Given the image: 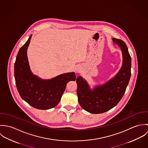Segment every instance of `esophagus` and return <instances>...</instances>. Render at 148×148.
<instances>
[{
	"mask_svg": "<svg viewBox=\"0 0 148 148\" xmlns=\"http://www.w3.org/2000/svg\"><path fill=\"white\" fill-rule=\"evenodd\" d=\"M75 71H76V72L79 73V72H80L81 71V68L80 66H77L76 68V69H75Z\"/></svg>",
	"mask_w": 148,
	"mask_h": 148,
	"instance_id": "obj_1",
	"label": "esophagus"
}]
</instances>
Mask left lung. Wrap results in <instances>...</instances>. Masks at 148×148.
I'll use <instances>...</instances> for the list:
<instances>
[{
    "mask_svg": "<svg viewBox=\"0 0 148 148\" xmlns=\"http://www.w3.org/2000/svg\"><path fill=\"white\" fill-rule=\"evenodd\" d=\"M112 40L120 47L123 58V65L116 75L93 90L82 76L76 79L79 103L85 110L90 113H102L116 106L124 96L130 78L131 57L127 45L120 39L113 38Z\"/></svg>",
    "mask_w": 148,
    "mask_h": 148,
    "instance_id": "1",
    "label": "left lung"
}]
</instances>
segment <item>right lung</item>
Listing matches in <instances>:
<instances>
[{
    "label": "right lung",
    "mask_w": 148,
    "mask_h": 148,
    "mask_svg": "<svg viewBox=\"0 0 148 148\" xmlns=\"http://www.w3.org/2000/svg\"><path fill=\"white\" fill-rule=\"evenodd\" d=\"M32 35L20 48L14 65L16 86L21 98L34 108L49 109L60 101L66 85L75 81L74 72L64 73L51 80H42L31 72L27 58V48Z\"/></svg>",
    "instance_id": "right-lung-1"
}]
</instances>
